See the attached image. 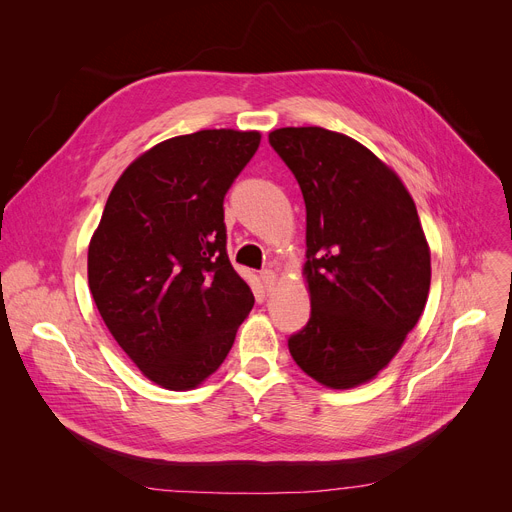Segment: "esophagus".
<instances>
[{
  "label": "esophagus",
  "instance_id": "1",
  "mask_svg": "<svg viewBox=\"0 0 512 512\" xmlns=\"http://www.w3.org/2000/svg\"><path fill=\"white\" fill-rule=\"evenodd\" d=\"M259 278H261V282H263V286H265L267 292H270V290L274 288V284H276V274H274V270H263V272L259 274Z\"/></svg>",
  "mask_w": 512,
  "mask_h": 512
}]
</instances>
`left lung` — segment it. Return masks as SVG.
Returning a JSON list of instances; mask_svg holds the SVG:
<instances>
[{
    "instance_id": "left-lung-1",
    "label": "left lung",
    "mask_w": 512,
    "mask_h": 512,
    "mask_svg": "<svg viewBox=\"0 0 512 512\" xmlns=\"http://www.w3.org/2000/svg\"><path fill=\"white\" fill-rule=\"evenodd\" d=\"M270 145L307 209V326L288 351L313 380L353 388L384 369L419 321L432 280L415 203L398 176L351 137L278 128Z\"/></svg>"
}]
</instances>
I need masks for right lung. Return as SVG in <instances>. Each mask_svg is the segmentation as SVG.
<instances>
[{"instance_id": "1", "label": "right lung", "mask_w": 512, "mask_h": 512, "mask_svg": "<svg viewBox=\"0 0 512 512\" xmlns=\"http://www.w3.org/2000/svg\"><path fill=\"white\" fill-rule=\"evenodd\" d=\"M259 132L199 130L134 159L89 245V288L122 351L168 390L218 369L253 309L226 253L224 197Z\"/></svg>"}]
</instances>
